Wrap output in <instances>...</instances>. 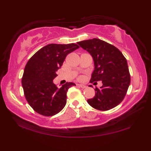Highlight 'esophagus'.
<instances>
[{
  "instance_id": "esophagus-1",
  "label": "esophagus",
  "mask_w": 151,
  "mask_h": 151,
  "mask_svg": "<svg viewBox=\"0 0 151 151\" xmlns=\"http://www.w3.org/2000/svg\"><path fill=\"white\" fill-rule=\"evenodd\" d=\"M78 86H80L82 88H86V86H85V85H82V84H78L77 85Z\"/></svg>"
}]
</instances>
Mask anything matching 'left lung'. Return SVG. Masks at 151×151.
<instances>
[{
	"label": "left lung",
	"instance_id": "8db88e82",
	"mask_svg": "<svg viewBox=\"0 0 151 151\" xmlns=\"http://www.w3.org/2000/svg\"><path fill=\"white\" fill-rule=\"evenodd\" d=\"M77 44L93 58L94 70L90 83L101 81L103 83L101 87L94 89L95 96L88 99V103L99 111L113 109L123 100L131 83L127 59L116 47L101 39L83 40Z\"/></svg>",
	"mask_w": 151,
	"mask_h": 151
}]
</instances>
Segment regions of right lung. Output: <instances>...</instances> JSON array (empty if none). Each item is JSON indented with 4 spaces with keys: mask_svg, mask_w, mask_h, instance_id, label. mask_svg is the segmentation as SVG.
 Listing matches in <instances>:
<instances>
[{
    "mask_svg": "<svg viewBox=\"0 0 151 151\" xmlns=\"http://www.w3.org/2000/svg\"><path fill=\"white\" fill-rule=\"evenodd\" d=\"M79 48L75 43L50 44L40 48L30 58L22 78L24 94L29 105L40 114L50 116L59 112L66 103V93L73 83L60 88L53 83L57 71L68 54Z\"/></svg>",
    "mask_w": 151,
    "mask_h": 151,
    "instance_id": "1",
    "label": "right lung"
}]
</instances>
